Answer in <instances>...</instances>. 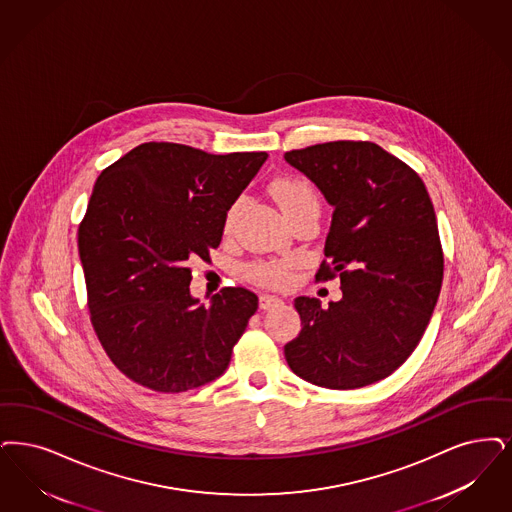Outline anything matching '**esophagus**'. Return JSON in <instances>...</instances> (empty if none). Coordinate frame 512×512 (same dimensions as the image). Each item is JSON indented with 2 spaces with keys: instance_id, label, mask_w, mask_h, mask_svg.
<instances>
[{
  "instance_id": "34e87169",
  "label": "esophagus",
  "mask_w": 512,
  "mask_h": 512,
  "mask_svg": "<svg viewBox=\"0 0 512 512\" xmlns=\"http://www.w3.org/2000/svg\"><path fill=\"white\" fill-rule=\"evenodd\" d=\"M278 305H282V299H278L274 295H261L259 297V307L263 310H270V308L278 307Z\"/></svg>"
}]
</instances>
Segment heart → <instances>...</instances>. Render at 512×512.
Returning a JSON list of instances; mask_svg holds the SVG:
<instances>
[{
    "label": "heart",
    "instance_id": "b5f03b06",
    "mask_svg": "<svg viewBox=\"0 0 512 512\" xmlns=\"http://www.w3.org/2000/svg\"><path fill=\"white\" fill-rule=\"evenodd\" d=\"M270 190H272L274 200L282 207L287 219L305 207H312V205L318 207V196H316L314 188L299 177L276 179L270 186ZM238 209H240V200H236L226 209V230H230ZM289 270H291L289 261H259V263L247 266L246 276L251 282H257L263 286H284L289 280Z\"/></svg>",
    "mask_w": 512,
    "mask_h": 512
}]
</instances>
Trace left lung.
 <instances>
[{"label": "left lung", "instance_id": "obj_1", "mask_svg": "<svg viewBox=\"0 0 512 512\" xmlns=\"http://www.w3.org/2000/svg\"><path fill=\"white\" fill-rule=\"evenodd\" d=\"M320 188L333 217L316 280L341 278L343 299L297 297L301 333L289 341L295 375L324 389L368 387L400 368L436 307L444 253L421 177L368 141H333L284 154Z\"/></svg>", "mask_w": 512, "mask_h": 512}]
</instances>
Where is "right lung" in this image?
Returning a JSON list of instances; mask_svg holds the SVG:
<instances>
[{
    "label": "right lung",
    "mask_w": 512,
    "mask_h": 512,
    "mask_svg": "<svg viewBox=\"0 0 512 512\" xmlns=\"http://www.w3.org/2000/svg\"><path fill=\"white\" fill-rule=\"evenodd\" d=\"M266 158L144 143L99 175L78 230L87 307L104 352L137 385L184 392L228 368L259 299L223 287L200 305L190 263L219 247L226 209Z\"/></svg>",
    "instance_id": "obj_1"
}]
</instances>
